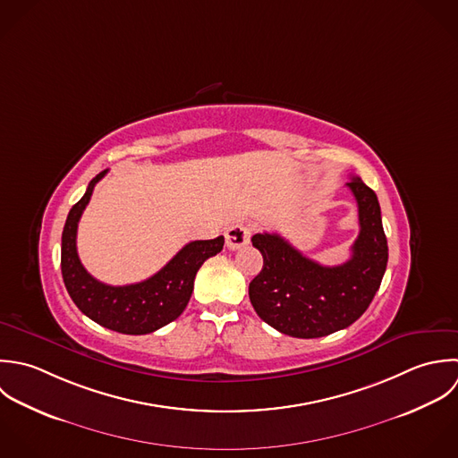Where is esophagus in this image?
Masks as SVG:
<instances>
[{
	"mask_svg": "<svg viewBox=\"0 0 458 458\" xmlns=\"http://www.w3.org/2000/svg\"><path fill=\"white\" fill-rule=\"evenodd\" d=\"M250 234H252V229H250L249 224L234 222L225 231V245L231 250H238V249L245 247L250 242Z\"/></svg>",
	"mask_w": 458,
	"mask_h": 458,
	"instance_id": "34e87169",
	"label": "esophagus"
}]
</instances>
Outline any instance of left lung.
I'll list each match as a JSON object with an SVG mask.
<instances>
[{
    "label": "left lung",
    "mask_w": 458,
    "mask_h": 458,
    "mask_svg": "<svg viewBox=\"0 0 458 458\" xmlns=\"http://www.w3.org/2000/svg\"><path fill=\"white\" fill-rule=\"evenodd\" d=\"M346 186L357 200L360 227L346 263L323 267L276 233L252 236L263 270L249 284L250 302L263 321L286 335L312 339L350 327L380 288L387 267L380 204L360 177L352 175Z\"/></svg>",
    "instance_id": "left-lung-1"
}]
</instances>
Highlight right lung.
Wrapping results in <instances>:
<instances>
[{
  "instance_id": "right-lung-1",
  "label": "right lung",
  "mask_w": 458,
  "mask_h": 458,
  "mask_svg": "<svg viewBox=\"0 0 458 458\" xmlns=\"http://www.w3.org/2000/svg\"><path fill=\"white\" fill-rule=\"evenodd\" d=\"M99 172L85 195L71 208L62 233V277L78 309L96 323L121 334H149L174 321L188 304L193 281L202 263L224 247V236L184 245L153 277L128 286H110L94 279L81 265L76 250L78 222L87 208Z\"/></svg>"
}]
</instances>
